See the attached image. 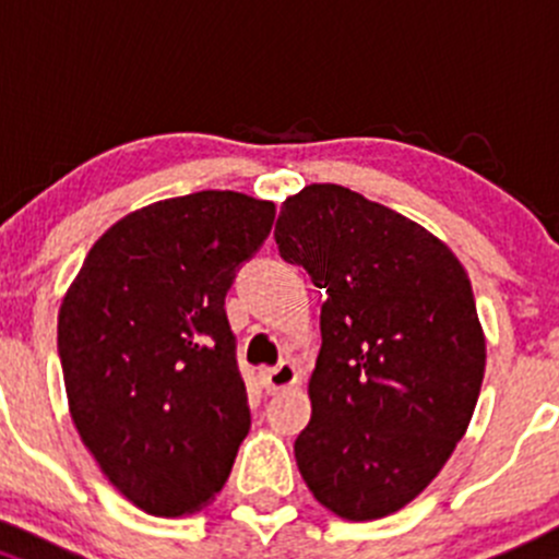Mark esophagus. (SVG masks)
I'll return each instance as SVG.
<instances>
[{"instance_id": "1", "label": "esophagus", "mask_w": 559, "mask_h": 559, "mask_svg": "<svg viewBox=\"0 0 559 559\" xmlns=\"http://www.w3.org/2000/svg\"><path fill=\"white\" fill-rule=\"evenodd\" d=\"M297 382V366L295 362L284 360L273 368H264L262 371V384L267 393H278V390L292 388Z\"/></svg>"}]
</instances>
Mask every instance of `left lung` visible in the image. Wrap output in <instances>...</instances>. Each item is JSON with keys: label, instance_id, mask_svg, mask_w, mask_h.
I'll return each instance as SVG.
<instances>
[{"label": "left lung", "instance_id": "left-lung-1", "mask_svg": "<svg viewBox=\"0 0 559 559\" xmlns=\"http://www.w3.org/2000/svg\"><path fill=\"white\" fill-rule=\"evenodd\" d=\"M275 242L328 295L297 467L341 519H382L467 431L486 366L473 286L424 226L341 186L286 199Z\"/></svg>", "mask_w": 559, "mask_h": 559}]
</instances>
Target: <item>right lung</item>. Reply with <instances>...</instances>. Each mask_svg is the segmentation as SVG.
Instances as JSON below:
<instances>
[{
  "label": "right lung",
  "instance_id": "right-lung-1",
  "mask_svg": "<svg viewBox=\"0 0 559 559\" xmlns=\"http://www.w3.org/2000/svg\"><path fill=\"white\" fill-rule=\"evenodd\" d=\"M275 204L199 191L124 215L59 308L70 415L106 478L153 516L224 489L251 429L226 292L273 229Z\"/></svg>",
  "mask_w": 559,
  "mask_h": 559
}]
</instances>
